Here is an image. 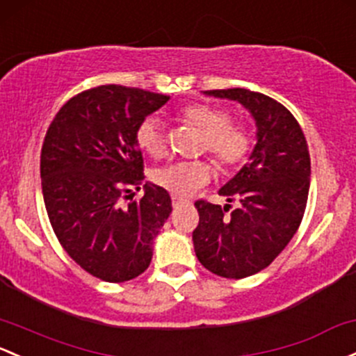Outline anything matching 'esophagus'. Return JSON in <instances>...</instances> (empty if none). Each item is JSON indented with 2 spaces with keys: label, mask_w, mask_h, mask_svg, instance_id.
<instances>
[{
  "label": "esophagus",
  "mask_w": 356,
  "mask_h": 356,
  "mask_svg": "<svg viewBox=\"0 0 356 356\" xmlns=\"http://www.w3.org/2000/svg\"><path fill=\"white\" fill-rule=\"evenodd\" d=\"M188 203V200H184V197H179V196H172V207L174 208H179L182 207V204Z\"/></svg>",
  "instance_id": "34e87169"
}]
</instances>
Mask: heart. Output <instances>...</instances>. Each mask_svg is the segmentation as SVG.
I'll return each mask as SVG.
<instances>
[{
  "instance_id": "1",
  "label": "heart",
  "mask_w": 356,
  "mask_h": 356,
  "mask_svg": "<svg viewBox=\"0 0 356 356\" xmlns=\"http://www.w3.org/2000/svg\"><path fill=\"white\" fill-rule=\"evenodd\" d=\"M179 119L203 133L201 153H209L222 170H234L245 162L252 149V129L244 121H234L232 112L222 106L196 102L182 107ZM136 145L152 159H160L167 152V136L156 115H148L138 124ZM215 174L209 160H182L153 170L152 181L172 196H189L208 184Z\"/></svg>"
}]
</instances>
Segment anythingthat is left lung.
<instances>
[{
    "mask_svg": "<svg viewBox=\"0 0 356 356\" xmlns=\"http://www.w3.org/2000/svg\"><path fill=\"white\" fill-rule=\"evenodd\" d=\"M207 93L241 102L257 126L250 162L220 189L230 204L194 203L196 257L208 271L241 280L268 268L300 227L310 186L309 147L293 114L271 97L245 88Z\"/></svg>",
    "mask_w": 356,
    "mask_h": 356,
    "instance_id": "1",
    "label": "left lung"
}]
</instances>
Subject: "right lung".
Listing matches in <instances>:
<instances>
[{"instance_id": "obj_1", "label": "right lung", "mask_w": 356, "mask_h": 356, "mask_svg": "<svg viewBox=\"0 0 356 356\" xmlns=\"http://www.w3.org/2000/svg\"><path fill=\"white\" fill-rule=\"evenodd\" d=\"M170 99L162 93L100 85L71 97L54 115L40 152L47 216L63 249L95 278L122 283L149 266L153 238L172 211L165 189L143 185L136 128Z\"/></svg>"}]
</instances>
